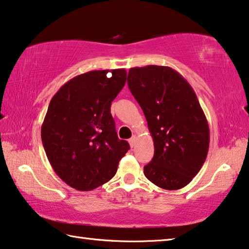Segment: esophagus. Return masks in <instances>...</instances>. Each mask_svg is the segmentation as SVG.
I'll return each mask as SVG.
<instances>
[{
    "mask_svg": "<svg viewBox=\"0 0 249 249\" xmlns=\"http://www.w3.org/2000/svg\"><path fill=\"white\" fill-rule=\"evenodd\" d=\"M128 142H129L130 147H132V148H133V147H135V145H136V136H133Z\"/></svg>",
    "mask_w": 249,
    "mask_h": 249,
    "instance_id": "obj_1",
    "label": "esophagus"
}]
</instances>
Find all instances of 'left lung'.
I'll return each instance as SVG.
<instances>
[{"mask_svg": "<svg viewBox=\"0 0 249 249\" xmlns=\"http://www.w3.org/2000/svg\"><path fill=\"white\" fill-rule=\"evenodd\" d=\"M127 83L154 141L146 178L161 189L179 190L200 171L209 151V124L196 92L166 66L130 68Z\"/></svg>", "mask_w": 249, "mask_h": 249, "instance_id": "8db88e82", "label": "left lung"}]
</instances>
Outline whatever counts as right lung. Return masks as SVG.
Listing matches in <instances>:
<instances>
[{
	"instance_id": "1",
	"label": "right lung",
	"mask_w": 249,
	"mask_h": 249,
	"mask_svg": "<svg viewBox=\"0 0 249 249\" xmlns=\"http://www.w3.org/2000/svg\"><path fill=\"white\" fill-rule=\"evenodd\" d=\"M126 78L125 69L89 71L66 82L50 101L41 141L54 172L75 190H94L111 180L129 149L111 114Z\"/></svg>"
}]
</instances>
